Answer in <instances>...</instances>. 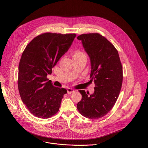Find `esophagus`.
I'll use <instances>...</instances> for the list:
<instances>
[{"instance_id": "1", "label": "esophagus", "mask_w": 148, "mask_h": 148, "mask_svg": "<svg viewBox=\"0 0 148 148\" xmlns=\"http://www.w3.org/2000/svg\"><path fill=\"white\" fill-rule=\"evenodd\" d=\"M74 92V90L73 89H71V88H68L67 89V92H68V94H71Z\"/></svg>"}]
</instances>
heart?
I'll return each instance as SVG.
<instances>
[{
    "label": "heart",
    "instance_id": "b5f03b06",
    "mask_svg": "<svg viewBox=\"0 0 148 148\" xmlns=\"http://www.w3.org/2000/svg\"><path fill=\"white\" fill-rule=\"evenodd\" d=\"M83 56H85L86 57V55L85 54L80 50H77L75 51L73 53V58H77V57H83Z\"/></svg>",
    "mask_w": 148,
    "mask_h": 148
}]
</instances>
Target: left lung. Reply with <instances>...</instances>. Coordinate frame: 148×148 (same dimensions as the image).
I'll use <instances>...</instances> for the list:
<instances>
[{
    "label": "left lung",
    "instance_id": "obj_1",
    "mask_svg": "<svg viewBox=\"0 0 148 148\" xmlns=\"http://www.w3.org/2000/svg\"><path fill=\"white\" fill-rule=\"evenodd\" d=\"M77 39L89 57L90 78L95 83L91 95L79 90L82 98L77 108L85 118L99 119L111 110L121 91L123 74L119 56L114 45L99 34H83Z\"/></svg>",
    "mask_w": 148,
    "mask_h": 148
}]
</instances>
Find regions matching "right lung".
<instances>
[{
	"mask_svg": "<svg viewBox=\"0 0 148 148\" xmlns=\"http://www.w3.org/2000/svg\"><path fill=\"white\" fill-rule=\"evenodd\" d=\"M76 35L45 33L30 42L18 66L20 95L29 111L47 119L59 110L66 89L54 86L47 76L71 47Z\"/></svg>",
	"mask_w": 148,
	"mask_h": 148,
	"instance_id": "right-lung-1",
	"label": "right lung"
}]
</instances>
